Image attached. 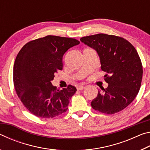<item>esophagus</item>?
Segmentation results:
<instances>
[{"instance_id":"obj_1","label":"esophagus","mask_w":150,"mask_h":150,"mask_svg":"<svg viewBox=\"0 0 150 150\" xmlns=\"http://www.w3.org/2000/svg\"><path fill=\"white\" fill-rule=\"evenodd\" d=\"M85 88V86H83V85H78L77 86V89L79 90V91H82V90L84 89Z\"/></svg>"}]
</instances>
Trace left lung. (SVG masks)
Listing matches in <instances>:
<instances>
[{"mask_svg":"<svg viewBox=\"0 0 150 150\" xmlns=\"http://www.w3.org/2000/svg\"><path fill=\"white\" fill-rule=\"evenodd\" d=\"M85 44L98 53L101 69L108 84L91 102L100 112L112 115L127 107L138 95L143 69L139 55L131 43L122 37L98 34L81 38Z\"/></svg>","mask_w":150,"mask_h":150,"instance_id":"obj_1","label":"left lung"}]
</instances>
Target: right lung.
Masks as SVG:
<instances>
[{
  "instance_id": "add662e5",
  "label": "right lung",
  "mask_w": 150,
  "mask_h": 150,
  "mask_svg": "<svg viewBox=\"0 0 150 150\" xmlns=\"http://www.w3.org/2000/svg\"><path fill=\"white\" fill-rule=\"evenodd\" d=\"M79 43L74 38L49 35L28 42L20 50L13 69L14 88L25 107L35 116L51 118L67 110L77 89L71 85L57 89L51 81L63 69L65 53Z\"/></svg>"
}]
</instances>
